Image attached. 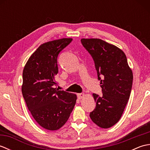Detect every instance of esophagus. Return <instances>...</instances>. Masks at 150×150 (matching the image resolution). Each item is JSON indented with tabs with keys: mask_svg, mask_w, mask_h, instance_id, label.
<instances>
[{
	"mask_svg": "<svg viewBox=\"0 0 150 150\" xmlns=\"http://www.w3.org/2000/svg\"><path fill=\"white\" fill-rule=\"evenodd\" d=\"M84 96H85V94L83 93L77 94V97H78V98H79V99H81V98L84 97Z\"/></svg>",
	"mask_w": 150,
	"mask_h": 150,
	"instance_id": "esophagus-1",
	"label": "esophagus"
}]
</instances>
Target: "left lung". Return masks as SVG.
Segmentation results:
<instances>
[{"label":"left lung","instance_id":"8db88e82","mask_svg":"<svg viewBox=\"0 0 150 150\" xmlns=\"http://www.w3.org/2000/svg\"><path fill=\"white\" fill-rule=\"evenodd\" d=\"M81 42L94 60L103 91L102 96L93 93L96 108L90 117L100 128H109L120 120L128 103L132 70L125 53L116 46L100 39H82Z\"/></svg>","mask_w":150,"mask_h":150}]
</instances>
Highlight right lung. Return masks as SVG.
<instances>
[{
    "label": "right lung",
    "mask_w": 150,
    "mask_h": 150,
    "mask_svg": "<svg viewBox=\"0 0 150 150\" xmlns=\"http://www.w3.org/2000/svg\"><path fill=\"white\" fill-rule=\"evenodd\" d=\"M71 40L63 38L41 44L28 60L22 73V93L28 110L41 127L51 131L64 125L77 100L75 94L54 86L59 71L57 57Z\"/></svg>",
    "instance_id": "right-lung-1"
}]
</instances>
